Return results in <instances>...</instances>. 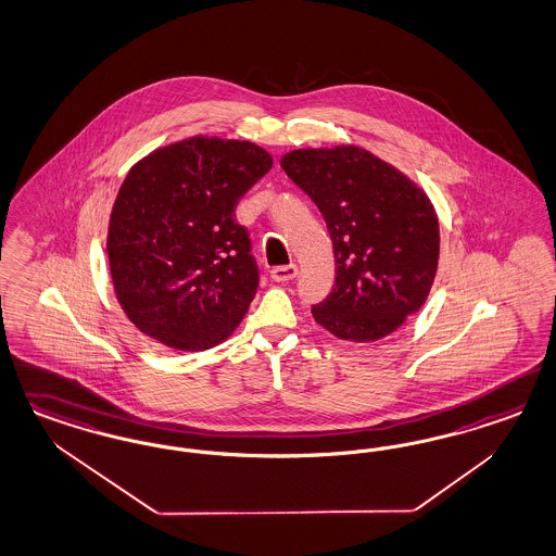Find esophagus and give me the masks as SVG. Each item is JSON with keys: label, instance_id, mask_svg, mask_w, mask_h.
Wrapping results in <instances>:
<instances>
[{"label": "esophagus", "instance_id": "34e87169", "mask_svg": "<svg viewBox=\"0 0 556 556\" xmlns=\"http://www.w3.org/2000/svg\"><path fill=\"white\" fill-rule=\"evenodd\" d=\"M296 274H299V268L294 264H288V266H278V268L271 269L269 278L274 282H288V280H294Z\"/></svg>", "mask_w": 556, "mask_h": 556}]
</instances>
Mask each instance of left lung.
I'll use <instances>...</instances> for the list:
<instances>
[{
    "instance_id": "obj_1",
    "label": "left lung",
    "mask_w": 556,
    "mask_h": 556,
    "mask_svg": "<svg viewBox=\"0 0 556 556\" xmlns=\"http://www.w3.org/2000/svg\"><path fill=\"white\" fill-rule=\"evenodd\" d=\"M282 169L321 211L336 255V287L313 305L336 338L377 341L430 294L440 225L428 194L391 163L356 144L296 149Z\"/></svg>"
}]
</instances>
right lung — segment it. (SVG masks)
<instances>
[{"label": "right lung", "mask_w": 556, "mask_h": 556, "mask_svg": "<svg viewBox=\"0 0 556 556\" xmlns=\"http://www.w3.org/2000/svg\"><path fill=\"white\" fill-rule=\"evenodd\" d=\"M271 163L250 141L198 135L130 167L106 250L116 299L144 336L200 352L233 333L260 285L235 208Z\"/></svg>", "instance_id": "1"}]
</instances>
